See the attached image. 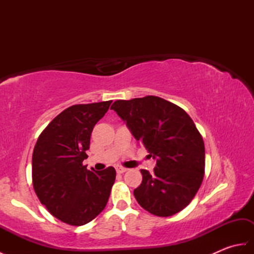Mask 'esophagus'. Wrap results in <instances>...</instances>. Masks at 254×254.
<instances>
[{"label":"esophagus","instance_id":"esophagus-1","mask_svg":"<svg viewBox=\"0 0 254 254\" xmlns=\"http://www.w3.org/2000/svg\"><path fill=\"white\" fill-rule=\"evenodd\" d=\"M116 170H117L118 174H123V172H126L127 169V168H124V167L118 166V167H116Z\"/></svg>","mask_w":254,"mask_h":254}]
</instances>
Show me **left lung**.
Returning a JSON list of instances; mask_svg holds the SVG:
<instances>
[{"instance_id":"obj_1","label":"left lung","mask_w":254,"mask_h":254,"mask_svg":"<svg viewBox=\"0 0 254 254\" xmlns=\"http://www.w3.org/2000/svg\"><path fill=\"white\" fill-rule=\"evenodd\" d=\"M115 110L150 157L157 158L152 174L141 170L142 183L134 196L150 214L168 217L191 203L205 174L201 133L188 113L157 96L117 100Z\"/></svg>"}]
</instances>
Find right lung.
Here are the masks:
<instances>
[{
    "label": "right lung",
    "mask_w": 254,
    "mask_h": 254,
    "mask_svg": "<svg viewBox=\"0 0 254 254\" xmlns=\"http://www.w3.org/2000/svg\"><path fill=\"white\" fill-rule=\"evenodd\" d=\"M112 100L74 105L41 132L32 153V186L49 213L72 226L91 222L104 210L116 180V169L88 170L83 165L95 124Z\"/></svg>",
    "instance_id": "right-lung-1"
}]
</instances>
